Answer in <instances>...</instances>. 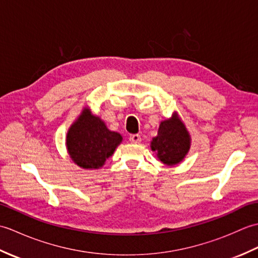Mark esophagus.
<instances>
[{
    "label": "esophagus",
    "instance_id": "34e87169",
    "mask_svg": "<svg viewBox=\"0 0 258 258\" xmlns=\"http://www.w3.org/2000/svg\"><path fill=\"white\" fill-rule=\"evenodd\" d=\"M130 141L132 142L133 144H139V143H141L142 138L139 134H133V135L130 136Z\"/></svg>",
    "mask_w": 258,
    "mask_h": 258
}]
</instances>
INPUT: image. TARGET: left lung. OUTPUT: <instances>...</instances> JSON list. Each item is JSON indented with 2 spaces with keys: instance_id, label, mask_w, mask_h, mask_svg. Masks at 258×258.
Segmentation results:
<instances>
[{
  "instance_id": "8db88e82",
  "label": "left lung",
  "mask_w": 258,
  "mask_h": 258,
  "mask_svg": "<svg viewBox=\"0 0 258 258\" xmlns=\"http://www.w3.org/2000/svg\"><path fill=\"white\" fill-rule=\"evenodd\" d=\"M190 135L183 120L174 112L172 117L160 124L157 136L151 141V150L167 166L177 165L182 162L190 149Z\"/></svg>"
}]
</instances>
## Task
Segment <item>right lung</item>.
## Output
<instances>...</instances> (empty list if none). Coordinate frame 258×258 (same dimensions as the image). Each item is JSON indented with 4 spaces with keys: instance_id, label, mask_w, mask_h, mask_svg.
Returning <instances> with one entry per match:
<instances>
[{
    "instance_id": "1",
    "label": "right lung",
    "mask_w": 258,
    "mask_h": 258,
    "mask_svg": "<svg viewBox=\"0 0 258 258\" xmlns=\"http://www.w3.org/2000/svg\"><path fill=\"white\" fill-rule=\"evenodd\" d=\"M122 141V135L108 130L105 122L85 106L70 126L65 145L76 165L84 169H98L114 154Z\"/></svg>"
}]
</instances>
